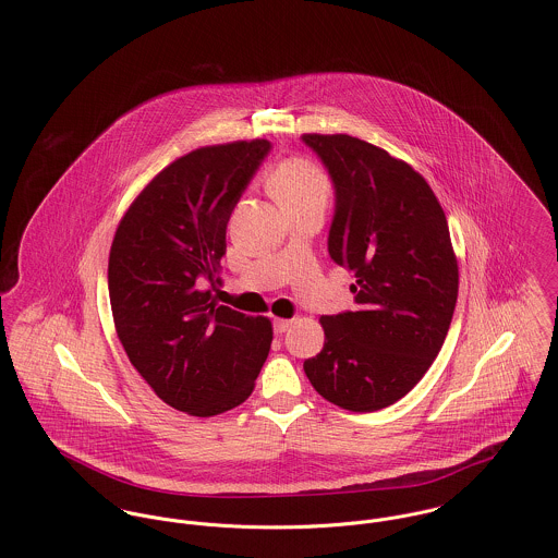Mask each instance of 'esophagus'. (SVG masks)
<instances>
[{
	"mask_svg": "<svg viewBox=\"0 0 558 558\" xmlns=\"http://www.w3.org/2000/svg\"><path fill=\"white\" fill-rule=\"evenodd\" d=\"M290 326H292V319H275V322H272L275 335H283Z\"/></svg>",
	"mask_w": 558,
	"mask_h": 558,
	"instance_id": "obj_1",
	"label": "esophagus"
}]
</instances>
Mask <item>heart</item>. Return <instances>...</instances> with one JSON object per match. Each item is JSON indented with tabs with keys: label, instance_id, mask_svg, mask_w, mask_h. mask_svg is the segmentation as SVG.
<instances>
[{
	"label": "heart",
	"instance_id": "1",
	"mask_svg": "<svg viewBox=\"0 0 558 558\" xmlns=\"http://www.w3.org/2000/svg\"><path fill=\"white\" fill-rule=\"evenodd\" d=\"M268 191L286 210L307 202H326L330 184L318 165L305 159H292L281 162L268 175Z\"/></svg>",
	"mask_w": 558,
	"mask_h": 558
}]
</instances>
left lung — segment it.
<instances>
[{
	"label": "left lung",
	"mask_w": 558,
	"mask_h": 558,
	"mask_svg": "<svg viewBox=\"0 0 558 558\" xmlns=\"http://www.w3.org/2000/svg\"><path fill=\"white\" fill-rule=\"evenodd\" d=\"M335 189L328 255L356 279V310L319 318L305 361L319 396L352 412L403 398L438 356L458 301L447 217L421 173L350 135H303Z\"/></svg>",
	"instance_id": "obj_1"
}]
</instances>
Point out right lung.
Here are the masks:
<instances>
[{
  "instance_id": "right-lung-1",
  "label": "right lung",
  "mask_w": 558,
  "mask_h": 558,
  "mask_svg": "<svg viewBox=\"0 0 558 558\" xmlns=\"http://www.w3.org/2000/svg\"><path fill=\"white\" fill-rule=\"evenodd\" d=\"M266 140L197 148L140 193L109 253V301L129 361L165 403L215 416L251 396L272 326L213 301L226 230Z\"/></svg>"
}]
</instances>
